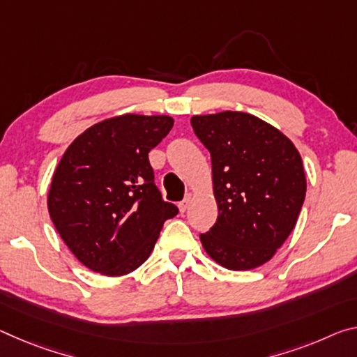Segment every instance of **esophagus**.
I'll return each instance as SVG.
<instances>
[{
	"label": "esophagus",
	"mask_w": 357,
	"mask_h": 357,
	"mask_svg": "<svg viewBox=\"0 0 357 357\" xmlns=\"http://www.w3.org/2000/svg\"><path fill=\"white\" fill-rule=\"evenodd\" d=\"M192 199H194V195H192V194H188V195H185L184 197V200L183 202H179V211L181 213H185V211H188V208H189V205H190V202H192Z\"/></svg>",
	"instance_id": "1"
}]
</instances>
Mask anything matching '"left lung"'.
Wrapping results in <instances>:
<instances>
[{"mask_svg":"<svg viewBox=\"0 0 357 357\" xmlns=\"http://www.w3.org/2000/svg\"><path fill=\"white\" fill-rule=\"evenodd\" d=\"M190 123L211 154L219 211L202 245L229 270L260 267L297 224L307 192L302 157L286 135L248 112L194 116Z\"/></svg>","mask_w":357,"mask_h":357,"instance_id":"left-lung-1","label":"left lung"}]
</instances>
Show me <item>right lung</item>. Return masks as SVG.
Listing matches in <instances>:
<instances>
[{
	"label": "right lung",
	"mask_w": 357,
	"mask_h": 357,
	"mask_svg": "<svg viewBox=\"0 0 357 357\" xmlns=\"http://www.w3.org/2000/svg\"><path fill=\"white\" fill-rule=\"evenodd\" d=\"M169 116L106 119L68 146L47 195L50 219L79 262L106 276L137 270L163 222L178 214L154 183L149 151L173 127Z\"/></svg>",
	"instance_id": "right-lung-1"
}]
</instances>
